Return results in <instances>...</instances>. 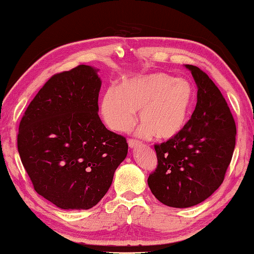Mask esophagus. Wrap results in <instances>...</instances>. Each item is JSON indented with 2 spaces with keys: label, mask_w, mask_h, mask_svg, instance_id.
<instances>
[{
  "label": "esophagus",
  "mask_w": 254,
  "mask_h": 254,
  "mask_svg": "<svg viewBox=\"0 0 254 254\" xmlns=\"http://www.w3.org/2000/svg\"><path fill=\"white\" fill-rule=\"evenodd\" d=\"M127 143H128V146L131 147V149H134V147H136L137 145L140 144V142L137 141V140H133V139H130L127 141Z\"/></svg>",
  "instance_id": "obj_1"
}]
</instances>
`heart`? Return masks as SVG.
Here are the masks:
<instances>
[{
	"label": "heart",
	"instance_id": "obj_1",
	"mask_svg": "<svg viewBox=\"0 0 254 254\" xmlns=\"http://www.w3.org/2000/svg\"><path fill=\"white\" fill-rule=\"evenodd\" d=\"M195 102L196 92L190 82L153 72L124 80L119 89H109L101 113L110 128L127 132L136 122V111H141L139 135L169 140L186 127Z\"/></svg>",
	"mask_w": 254,
	"mask_h": 254
}]
</instances>
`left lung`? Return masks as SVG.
I'll return each mask as SVG.
<instances>
[{
    "label": "left lung",
    "mask_w": 254,
    "mask_h": 254,
    "mask_svg": "<svg viewBox=\"0 0 254 254\" xmlns=\"http://www.w3.org/2000/svg\"><path fill=\"white\" fill-rule=\"evenodd\" d=\"M197 86V102L177 136L155 144L158 167L147 184L161 203L190 207L222 184L236 146L237 127L228 103L206 73L186 64Z\"/></svg>",
    "instance_id": "1"
}]
</instances>
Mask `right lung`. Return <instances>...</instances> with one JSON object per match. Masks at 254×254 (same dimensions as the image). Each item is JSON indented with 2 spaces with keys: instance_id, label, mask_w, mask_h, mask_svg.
<instances>
[{
  "instance_id": "1",
  "label": "right lung",
  "mask_w": 254,
  "mask_h": 254,
  "mask_svg": "<svg viewBox=\"0 0 254 254\" xmlns=\"http://www.w3.org/2000/svg\"><path fill=\"white\" fill-rule=\"evenodd\" d=\"M98 71L82 64L53 75L18 127L17 150L34 190L60 209L98 204L127 154L126 137L99 117Z\"/></svg>"
}]
</instances>
